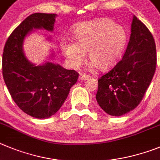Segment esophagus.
Instances as JSON below:
<instances>
[{"label": "esophagus", "mask_w": 160, "mask_h": 160, "mask_svg": "<svg viewBox=\"0 0 160 160\" xmlns=\"http://www.w3.org/2000/svg\"><path fill=\"white\" fill-rule=\"evenodd\" d=\"M80 80H88V79L90 78V76H88V75H84V74H80Z\"/></svg>", "instance_id": "obj_1"}]
</instances>
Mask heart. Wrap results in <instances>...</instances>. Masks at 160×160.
Instances as JSON below:
<instances>
[{
  "instance_id": "1",
  "label": "heart",
  "mask_w": 160,
  "mask_h": 160,
  "mask_svg": "<svg viewBox=\"0 0 160 160\" xmlns=\"http://www.w3.org/2000/svg\"><path fill=\"white\" fill-rule=\"evenodd\" d=\"M75 42L63 40L60 48L70 65L78 68L88 52L92 67L107 71L114 67L128 42V32L120 24L107 18L81 23L75 28Z\"/></svg>"
}]
</instances>
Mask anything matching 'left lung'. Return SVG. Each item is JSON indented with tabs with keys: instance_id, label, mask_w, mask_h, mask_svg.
Here are the masks:
<instances>
[{
	"instance_id": "left-lung-1",
	"label": "left lung",
	"mask_w": 160,
	"mask_h": 160,
	"mask_svg": "<svg viewBox=\"0 0 160 160\" xmlns=\"http://www.w3.org/2000/svg\"><path fill=\"white\" fill-rule=\"evenodd\" d=\"M155 50L151 32L134 16L130 41L122 60L98 80L96 98L106 113L120 116L140 103L155 74Z\"/></svg>"
}]
</instances>
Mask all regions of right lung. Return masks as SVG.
I'll return each instance as SVG.
<instances>
[{
	"label": "right lung",
	"instance_id": "1",
	"mask_svg": "<svg viewBox=\"0 0 160 160\" xmlns=\"http://www.w3.org/2000/svg\"><path fill=\"white\" fill-rule=\"evenodd\" d=\"M56 16L40 12L28 16L8 37L3 52V78L12 100L23 112L37 119L55 114L79 77L75 70L51 62L35 66L24 55L22 44L27 34L35 28L52 31Z\"/></svg>",
	"mask_w": 160,
	"mask_h": 160
}]
</instances>
